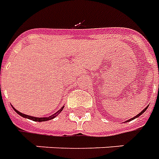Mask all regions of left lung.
<instances>
[{
	"instance_id": "1",
	"label": "left lung",
	"mask_w": 159,
	"mask_h": 159,
	"mask_svg": "<svg viewBox=\"0 0 159 159\" xmlns=\"http://www.w3.org/2000/svg\"><path fill=\"white\" fill-rule=\"evenodd\" d=\"M147 109H148V107H146L145 109H143V110H142V112L139 113V114H138V115H136V116H135V117H133V118H131V119H130V120H126V122H129V121H130V120H134V119H136V118H137V117H139V116H141V115H142V114H143V113L145 112L146 110H147Z\"/></svg>"
}]
</instances>
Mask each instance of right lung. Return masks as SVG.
Masks as SVG:
<instances>
[{
    "mask_svg": "<svg viewBox=\"0 0 159 159\" xmlns=\"http://www.w3.org/2000/svg\"><path fill=\"white\" fill-rule=\"evenodd\" d=\"M12 107V106H11ZM13 108V107H12ZM64 109V106L62 107L61 109H59L58 111L56 113H55L54 115H52V116H49V117H41V118H38V117H34V116H27V115H25V114H23V113L19 112L18 110H17V109H15V108H13V109L16 111V112L19 115V116H21L22 117H23V118H27V119H29V120H34V121H39V122H42V121H47V120H52V119H54L55 117H56V116H58L60 113L61 112L62 109Z\"/></svg>",
    "mask_w": 159,
    "mask_h": 159,
    "instance_id": "obj_1",
    "label": "right lung"
}]
</instances>
